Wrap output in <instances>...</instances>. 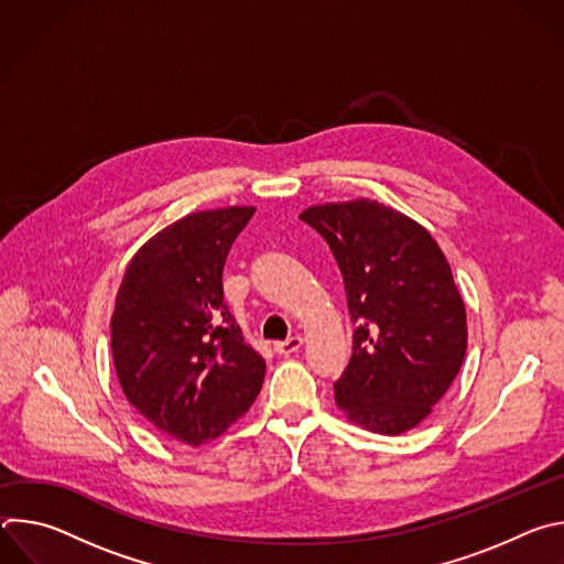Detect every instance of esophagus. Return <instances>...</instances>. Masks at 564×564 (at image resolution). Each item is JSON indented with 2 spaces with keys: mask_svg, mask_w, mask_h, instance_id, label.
I'll return each instance as SVG.
<instances>
[{
  "mask_svg": "<svg viewBox=\"0 0 564 564\" xmlns=\"http://www.w3.org/2000/svg\"><path fill=\"white\" fill-rule=\"evenodd\" d=\"M301 346H303V339H301L299 335H294V337H290V339H285V341H276V344H274V350H276L279 355L288 357V355H292V352H299Z\"/></svg>",
  "mask_w": 564,
  "mask_h": 564,
  "instance_id": "obj_1",
  "label": "esophagus"
}]
</instances>
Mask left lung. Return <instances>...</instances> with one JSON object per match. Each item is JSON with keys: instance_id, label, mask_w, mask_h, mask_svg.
Returning a JSON list of instances; mask_svg holds the SVG:
<instances>
[{"instance_id": "left-lung-1", "label": "left lung", "mask_w": 564, "mask_h": 564, "mask_svg": "<svg viewBox=\"0 0 564 564\" xmlns=\"http://www.w3.org/2000/svg\"><path fill=\"white\" fill-rule=\"evenodd\" d=\"M299 218L330 246L355 324L337 406L375 433L415 429L466 355V310L446 257L420 223L377 200L316 205Z\"/></svg>"}]
</instances>
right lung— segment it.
<instances>
[{
    "label": "right lung",
    "instance_id": "right-lung-1",
    "mask_svg": "<svg viewBox=\"0 0 564 564\" xmlns=\"http://www.w3.org/2000/svg\"><path fill=\"white\" fill-rule=\"evenodd\" d=\"M254 207L189 214L131 259L111 316V352L129 404L158 431L200 446L246 415L263 357L223 301V268Z\"/></svg>",
    "mask_w": 564,
    "mask_h": 564
}]
</instances>
